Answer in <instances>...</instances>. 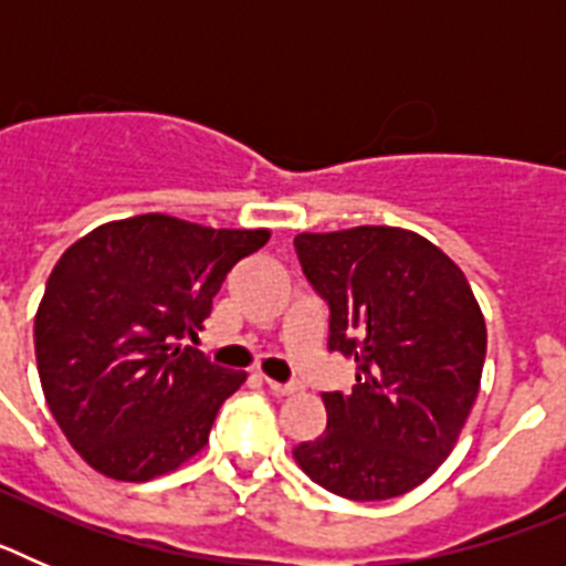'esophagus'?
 <instances>
[{
  "mask_svg": "<svg viewBox=\"0 0 566 566\" xmlns=\"http://www.w3.org/2000/svg\"><path fill=\"white\" fill-rule=\"evenodd\" d=\"M266 385H269V391L277 394V397H292V394H297L303 385L300 382H277V379H269L266 377Z\"/></svg>",
  "mask_w": 566,
  "mask_h": 566,
  "instance_id": "1",
  "label": "esophagus"
}]
</instances>
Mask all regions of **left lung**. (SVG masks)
Listing matches in <instances>:
<instances>
[{
  "instance_id": "1",
  "label": "left lung",
  "mask_w": 566,
  "mask_h": 566,
  "mask_svg": "<svg viewBox=\"0 0 566 566\" xmlns=\"http://www.w3.org/2000/svg\"><path fill=\"white\" fill-rule=\"evenodd\" d=\"M300 266L332 308L328 348L354 357L352 394L294 462L354 502L402 496L451 457L476 402L488 328L462 269L411 229L300 232Z\"/></svg>"
}]
</instances>
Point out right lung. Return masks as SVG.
Here are the masks:
<instances>
[{
	"label": "right lung",
	"instance_id": "obj_1",
	"mask_svg": "<svg viewBox=\"0 0 566 566\" xmlns=\"http://www.w3.org/2000/svg\"><path fill=\"white\" fill-rule=\"evenodd\" d=\"M269 238L149 212L102 223L59 258L33 345L50 413L90 468L149 482L203 451L247 371L181 339L201 332L234 263Z\"/></svg>",
	"mask_w": 566,
	"mask_h": 566
}]
</instances>
